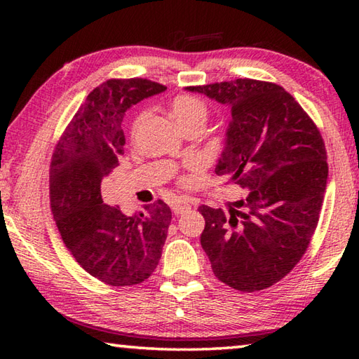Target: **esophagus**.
Instances as JSON below:
<instances>
[{"instance_id": "esophagus-1", "label": "esophagus", "mask_w": 359, "mask_h": 359, "mask_svg": "<svg viewBox=\"0 0 359 359\" xmlns=\"http://www.w3.org/2000/svg\"><path fill=\"white\" fill-rule=\"evenodd\" d=\"M171 210L174 215H184V212H187L188 210H191V205H189L185 199H179L171 205Z\"/></svg>"}]
</instances>
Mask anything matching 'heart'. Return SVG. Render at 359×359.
Returning a JSON list of instances; mask_svg holds the SVG:
<instances>
[{
	"label": "heart",
	"instance_id": "heart-1",
	"mask_svg": "<svg viewBox=\"0 0 359 359\" xmlns=\"http://www.w3.org/2000/svg\"><path fill=\"white\" fill-rule=\"evenodd\" d=\"M172 117L180 128H185L191 123H205L207 120V106L202 100L193 95H177L171 100ZM147 118V111H139L131 121V134L135 135L139 131L143 120Z\"/></svg>",
	"mask_w": 359,
	"mask_h": 359
}]
</instances>
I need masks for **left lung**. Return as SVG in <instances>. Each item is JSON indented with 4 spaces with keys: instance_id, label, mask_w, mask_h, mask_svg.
<instances>
[{
    "instance_id": "8db88e82",
    "label": "left lung",
    "mask_w": 359,
    "mask_h": 359,
    "mask_svg": "<svg viewBox=\"0 0 359 359\" xmlns=\"http://www.w3.org/2000/svg\"><path fill=\"white\" fill-rule=\"evenodd\" d=\"M187 89L231 109L216 174L247 189L228 212L199 207L202 248L224 284L247 293L269 288L301 261L316 230L329 175L321 133L274 83L238 79Z\"/></svg>"
}]
</instances>
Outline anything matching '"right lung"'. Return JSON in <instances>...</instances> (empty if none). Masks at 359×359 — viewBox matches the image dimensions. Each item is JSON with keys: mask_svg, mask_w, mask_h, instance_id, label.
Instances as JSON below:
<instances>
[{"mask_svg": "<svg viewBox=\"0 0 359 359\" xmlns=\"http://www.w3.org/2000/svg\"><path fill=\"white\" fill-rule=\"evenodd\" d=\"M165 89L147 79L102 83L80 106L52 156L50 208L65 245L81 269L112 287L151 276L171 224L163 201L126 216L103 203L100 189L123 154L125 112Z\"/></svg>", "mask_w": 359, "mask_h": 359, "instance_id": "add662e5", "label": "right lung"}]
</instances>
